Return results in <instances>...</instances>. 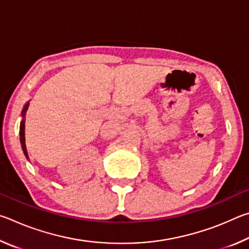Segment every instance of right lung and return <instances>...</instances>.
<instances>
[{"label": "right lung", "mask_w": 249, "mask_h": 249, "mask_svg": "<svg viewBox=\"0 0 249 249\" xmlns=\"http://www.w3.org/2000/svg\"><path fill=\"white\" fill-rule=\"evenodd\" d=\"M28 108V103L25 104V107L22 111V115L25 116V113H26ZM19 140H20V145H22V149L24 151V155L26 156V158H28V154H27V149H26V145H25V121L22 120L20 122V126H19Z\"/></svg>", "instance_id": "obj_1"}]
</instances>
